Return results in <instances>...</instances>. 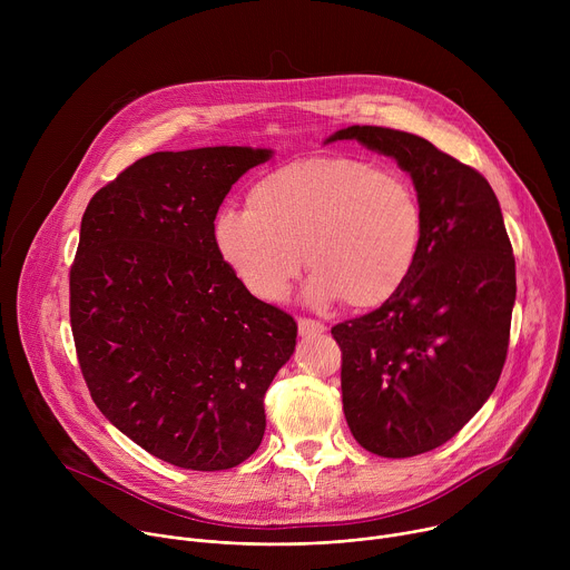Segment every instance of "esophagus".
<instances>
[{"instance_id":"esophagus-1","label":"esophagus","mask_w":570,"mask_h":570,"mask_svg":"<svg viewBox=\"0 0 570 570\" xmlns=\"http://www.w3.org/2000/svg\"><path fill=\"white\" fill-rule=\"evenodd\" d=\"M297 330L304 338H311V336H320L327 332V327H324V322L320 320H313V317H299L297 320Z\"/></svg>"}]
</instances>
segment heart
Segmentation results:
<instances>
[{
  "mask_svg": "<svg viewBox=\"0 0 570 570\" xmlns=\"http://www.w3.org/2000/svg\"><path fill=\"white\" fill-rule=\"evenodd\" d=\"M246 203L218 209L214 243L240 284L266 302H282L306 262L311 302L343 297L372 308L411 277L422 250L415 185L363 159H293L262 176Z\"/></svg>",
  "mask_w": 570,
  "mask_h": 570,
  "instance_id": "b5f03b06",
  "label": "heart"
}]
</instances>
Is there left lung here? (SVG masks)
I'll list each match as a JSON object with an SVG mask.
<instances>
[{
  "mask_svg": "<svg viewBox=\"0 0 570 570\" xmlns=\"http://www.w3.org/2000/svg\"><path fill=\"white\" fill-rule=\"evenodd\" d=\"M336 139L394 157L424 207L411 277L379 308L332 327L352 435L370 453L413 458L449 442L499 383L517 297L512 243L490 183L429 139L383 126H350Z\"/></svg>",
  "mask_w": 570,
  "mask_h": 570,
  "instance_id": "left-lung-1",
  "label": "left lung"
}]
</instances>
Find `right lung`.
I'll list each match as a JSON object with an SVG mask.
<instances>
[{"mask_svg": "<svg viewBox=\"0 0 570 570\" xmlns=\"http://www.w3.org/2000/svg\"><path fill=\"white\" fill-rule=\"evenodd\" d=\"M268 148L153 153L101 187L80 220L69 322L97 409L135 444L194 471L248 460L297 322L220 259L214 218Z\"/></svg>", "mask_w": 570, "mask_h": 570, "instance_id": "obj_1", "label": "right lung"}]
</instances>
